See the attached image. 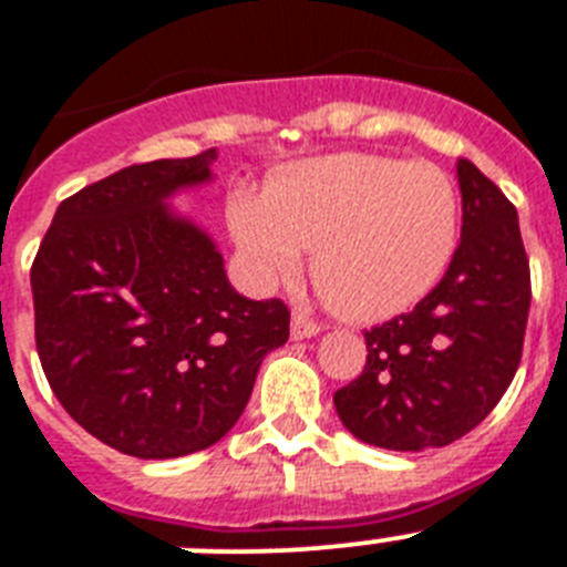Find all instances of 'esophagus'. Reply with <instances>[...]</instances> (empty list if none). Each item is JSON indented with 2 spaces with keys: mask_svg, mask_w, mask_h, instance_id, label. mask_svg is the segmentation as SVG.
Instances as JSON below:
<instances>
[{
  "mask_svg": "<svg viewBox=\"0 0 567 567\" xmlns=\"http://www.w3.org/2000/svg\"><path fill=\"white\" fill-rule=\"evenodd\" d=\"M292 340H309V337L320 334V326L311 318H306L303 311H295L292 315V329H289Z\"/></svg>",
  "mask_w": 567,
  "mask_h": 567,
  "instance_id": "1",
  "label": "esophagus"
}]
</instances>
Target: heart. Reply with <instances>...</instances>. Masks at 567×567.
Segmentation results:
<instances>
[{
    "mask_svg": "<svg viewBox=\"0 0 567 567\" xmlns=\"http://www.w3.org/2000/svg\"><path fill=\"white\" fill-rule=\"evenodd\" d=\"M230 227L252 272L289 278L311 249V280L348 320L410 309L444 278L461 238V194L433 163L337 154L238 194Z\"/></svg>",
    "mask_w": 567,
    "mask_h": 567,
    "instance_id": "1",
    "label": "heart"
}]
</instances>
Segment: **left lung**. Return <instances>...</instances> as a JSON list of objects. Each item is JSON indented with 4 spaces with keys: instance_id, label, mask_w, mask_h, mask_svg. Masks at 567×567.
Segmentation results:
<instances>
[{
    "instance_id": "obj_1",
    "label": "left lung",
    "mask_w": 567,
    "mask_h": 567,
    "mask_svg": "<svg viewBox=\"0 0 567 567\" xmlns=\"http://www.w3.org/2000/svg\"><path fill=\"white\" fill-rule=\"evenodd\" d=\"M464 225L439 287L365 331L368 360L334 393L340 422L382 450L446 446L492 413L520 365L532 280L512 202L458 159Z\"/></svg>"
}]
</instances>
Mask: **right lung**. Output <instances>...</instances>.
Here are the masks:
<instances>
[{
  "instance_id": "right-lung-1",
  "label": "right lung",
  "mask_w": 567,
  "mask_h": 567,
  "mask_svg": "<svg viewBox=\"0 0 567 567\" xmlns=\"http://www.w3.org/2000/svg\"><path fill=\"white\" fill-rule=\"evenodd\" d=\"M216 148L128 165L64 199L30 287L35 348L55 399L86 433L145 461L225 439L289 309L233 289L205 227L174 210L213 182Z\"/></svg>"
}]
</instances>
